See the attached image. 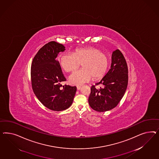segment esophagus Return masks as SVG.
<instances>
[{
	"label": "esophagus",
	"mask_w": 159,
	"mask_h": 159,
	"mask_svg": "<svg viewBox=\"0 0 159 159\" xmlns=\"http://www.w3.org/2000/svg\"><path fill=\"white\" fill-rule=\"evenodd\" d=\"M81 88H82L81 86H77V89L78 90H80L81 89Z\"/></svg>",
	"instance_id": "obj_1"
}]
</instances>
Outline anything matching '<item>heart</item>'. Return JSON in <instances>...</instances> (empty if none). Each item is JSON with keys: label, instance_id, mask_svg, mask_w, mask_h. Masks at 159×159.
<instances>
[{"label": "heart", "instance_id": "obj_1", "mask_svg": "<svg viewBox=\"0 0 159 159\" xmlns=\"http://www.w3.org/2000/svg\"><path fill=\"white\" fill-rule=\"evenodd\" d=\"M108 58L97 48H80L73 53H65L59 58V63L66 72L75 70L82 63L83 68L73 73L69 81L74 84L81 85L90 82L93 77L98 79L106 75L108 66Z\"/></svg>", "mask_w": 159, "mask_h": 159}]
</instances>
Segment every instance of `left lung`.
Returning a JSON list of instances; mask_svg holds the SVG:
<instances>
[{"mask_svg": "<svg viewBox=\"0 0 159 159\" xmlns=\"http://www.w3.org/2000/svg\"><path fill=\"white\" fill-rule=\"evenodd\" d=\"M128 70L123 54L119 49L114 51L111 68L96 84L91 87L89 105L98 112L109 111L115 108L125 94L128 82Z\"/></svg>", "mask_w": 159, "mask_h": 159, "instance_id": "8db88e82", "label": "left lung"}]
</instances>
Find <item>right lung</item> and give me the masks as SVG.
Returning <instances> with one entry per match:
<instances>
[{
  "label": "right lung",
  "instance_id": "obj_1",
  "mask_svg": "<svg viewBox=\"0 0 159 159\" xmlns=\"http://www.w3.org/2000/svg\"><path fill=\"white\" fill-rule=\"evenodd\" d=\"M65 47L51 41L41 48L33 60L31 67L32 87L35 95L43 106L52 111H63L72 104L76 87L65 85L66 80L56 58Z\"/></svg>",
  "mask_w": 159,
  "mask_h": 159
}]
</instances>
